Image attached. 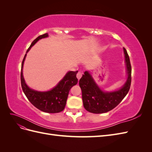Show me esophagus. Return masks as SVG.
<instances>
[{
    "instance_id": "34e87169",
    "label": "esophagus",
    "mask_w": 152,
    "mask_h": 152,
    "mask_svg": "<svg viewBox=\"0 0 152 152\" xmlns=\"http://www.w3.org/2000/svg\"><path fill=\"white\" fill-rule=\"evenodd\" d=\"M82 74H83V73H82V72H80V71H79V72L77 73V78L78 79V80H80V78H81L82 76Z\"/></svg>"
}]
</instances>
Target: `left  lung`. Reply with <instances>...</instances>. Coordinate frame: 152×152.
Returning a JSON list of instances; mask_svg holds the SVG:
<instances>
[{"instance_id":"1","label":"left lung","mask_w":152,"mask_h":152,"mask_svg":"<svg viewBox=\"0 0 152 152\" xmlns=\"http://www.w3.org/2000/svg\"><path fill=\"white\" fill-rule=\"evenodd\" d=\"M123 49L128 77L125 84L120 89L112 92L103 91L87 71L80 79L82 101L87 111L93 113L108 112L116 107L128 93L131 83V65L127 50L124 48Z\"/></svg>"}]
</instances>
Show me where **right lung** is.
<instances>
[{"label":"right lung","mask_w":152,"mask_h":152,"mask_svg":"<svg viewBox=\"0 0 152 152\" xmlns=\"http://www.w3.org/2000/svg\"><path fill=\"white\" fill-rule=\"evenodd\" d=\"M48 37V34H44L36 38L26 50V53L38 40ZM26 53L23 59L21 70V87L26 98L34 107L44 112L55 113L62 112L65 107L69 91L78 82V79L76 77L78 71H70L67 72L63 79L59 82L57 86L49 91L40 92L33 90L26 84L23 75V67Z\"/></svg>","instance_id":"1"}]
</instances>
